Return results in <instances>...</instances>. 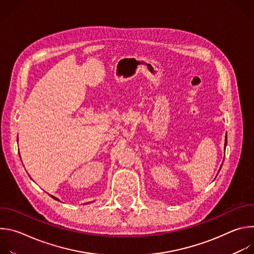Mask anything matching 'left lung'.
<instances>
[{"mask_svg":"<svg viewBox=\"0 0 254 254\" xmlns=\"http://www.w3.org/2000/svg\"><path fill=\"white\" fill-rule=\"evenodd\" d=\"M226 144H227V133H226V136H225V143H224V149L226 148ZM225 151V150H224ZM221 169V168H220Z\"/></svg>","mask_w":254,"mask_h":254,"instance_id":"1","label":"left lung"}]
</instances>
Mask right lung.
<instances>
[{"label": "right lung", "instance_id": "1", "mask_svg": "<svg viewBox=\"0 0 254 254\" xmlns=\"http://www.w3.org/2000/svg\"><path fill=\"white\" fill-rule=\"evenodd\" d=\"M50 196H51V197H52V198H53V199H55V200H57V201H59V199H58V198H56V197H54V196H52V195H50ZM88 203H89V202H88ZM88 203H87V204H88Z\"/></svg>", "mask_w": 254, "mask_h": 254}]
</instances>
